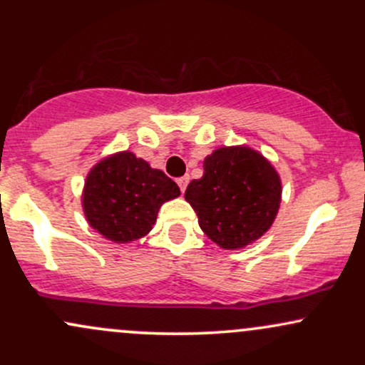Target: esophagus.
<instances>
[{"label": "esophagus", "mask_w": 365, "mask_h": 365, "mask_svg": "<svg viewBox=\"0 0 365 365\" xmlns=\"http://www.w3.org/2000/svg\"><path fill=\"white\" fill-rule=\"evenodd\" d=\"M177 183H178L180 190L185 192V188H187V185H188V177H180V178L177 180Z\"/></svg>", "instance_id": "obj_1"}]
</instances>
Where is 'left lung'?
Segmentation results:
<instances>
[{
  "label": "left lung",
  "mask_w": 365,
  "mask_h": 365,
  "mask_svg": "<svg viewBox=\"0 0 365 365\" xmlns=\"http://www.w3.org/2000/svg\"><path fill=\"white\" fill-rule=\"evenodd\" d=\"M202 232L223 249H242L269 230L282 200L271 163L249 148H221L204 161V177L185 190Z\"/></svg>",
  "instance_id": "1"
}]
</instances>
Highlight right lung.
Here are the masks:
<instances>
[{"label":"right lung","mask_w":365,"mask_h":365,"mask_svg":"<svg viewBox=\"0 0 365 365\" xmlns=\"http://www.w3.org/2000/svg\"><path fill=\"white\" fill-rule=\"evenodd\" d=\"M180 188L161 170H153L132 153L103 159L87 175L83 212L108 240L127 244L148 235L163 202Z\"/></svg>","instance_id":"obj_1"}]
</instances>
